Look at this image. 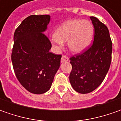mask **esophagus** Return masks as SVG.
<instances>
[{"mask_svg":"<svg viewBox=\"0 0 121 121\" xmlns=\"http://www.w3.org/2000/svg\"><path fill=\"white\" fill-rule=\"evenodd\" d=\"M69 60V58L68 57L66 56V55H64L63 54V56H62V58H61V62H63V61H67Z\"/></svg>","mask_w":121,"mask_h":121,"instance_id":"34e87169","label":"esophagus"}]
</instances>
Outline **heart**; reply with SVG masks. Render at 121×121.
Listing matches in <instances>:
<instances>
[{
  "label": "heart",
  "mask_w": 121,
  "mask_h": 121,
  "mask_svg": "<svg viewBox=\"0 0 121 121\" xmlns=\"http://www.w3.org/2000/svg\"><path fill=\"white\" fill-rule=\"evenodd\" d=\"M94 27L90 21L73 19L60 26L52 36V42L58 48L63 42H68V46L73 52H79L90 44L93 36Z\"/></svg>",
  "instance_id": "heart-1"
}]
</instances>
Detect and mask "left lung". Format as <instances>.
<instances>
[{
  "label": "left lung",
  "instance_id": "obj_1",
  "mask_svg": "<svg viewBox=\"0 0 121 121\" xmlns=\"http://www.w3.org/2000/svg\"><path fill=\"white\" fill-rule=\"evenodd\" d=\"M94 27V42L82 52L70 57L72 70L69 80L75 90L87 94L104 81L112 60V43L109 31L95 17H90Z\"/></svg>",
  "mask_w": 121,
  "mask_h": 121
}]
</instances>
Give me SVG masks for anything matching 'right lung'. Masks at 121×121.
Listing matches in <instances>:
<instances>
[{
  "label": "right lung",
  "mask_w": 121,
  "mask_h": 121,
  "mask_svg": "<svg viewBox=\"0 0 121 121\" xmlns=\"http://www.w3.org/2000/svg\"><path fill=\"white\" fill-rule=\"evenodd\" d=\"M48 15L27 17L15 30L11 60L17 79L32 94H41L50 88L60 64L61 54L50 52L52 44L44 32Z\"/></svg>",
  "instance_id": "obj_1"
}]
</instances>
